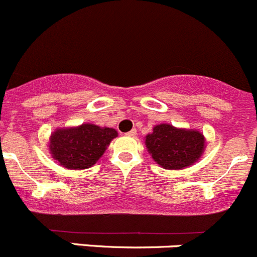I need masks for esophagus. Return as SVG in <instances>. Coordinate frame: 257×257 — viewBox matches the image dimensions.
Segmentation results:
<instances>
[{"instance_id": "esophagus-1", "label": "esophagus", "mask_w": 257, "mask_h": 257, "mask_svg": "<svg viewBox=\"0 0 257 257\" xmlns=\"http://www.w3.org/2000/svg\"><path fill=\"white\" fill-rule=\"evenodd\" d=\"M136 134H137V131H136V128H134V130H131V131L130 132H127V136H130V137H135L136 136Z\"/></svg>"}]
</instances>
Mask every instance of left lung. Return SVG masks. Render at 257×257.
I'll return each mask as SVG.
<instances>
[{"label": "left lung", "mask_w": 257, "mask_h": 257, "mask_svg": "<svg viewBox=\"0 0 257 257\" xmlns=\"http://www.w3.org/2000/svg\"><path fill=\"white\" fill-rule=\"evenodd\" d=\"M151 157L165 169H183L194 165L205 151V137L194 128L160 123L145 137Z\"/></svg>", "instance_id": "8db88e82"}]
</instances>
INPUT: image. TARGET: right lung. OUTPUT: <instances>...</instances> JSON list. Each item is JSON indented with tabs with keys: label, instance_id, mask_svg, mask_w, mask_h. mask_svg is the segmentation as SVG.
Listing matches in <instances>:
<instances>
[{
	"label": "right lung",
	"instance_id": "1",
	"mask_svg": "<svg viewBox=\"0 0 257 257\" xmlns=\"http://www.w3.org/2000/svg\"><path fill=\"white\" fill-rule=\"evenodd\" d=\"M115 137H117L115 128L94 123L59 127L49 137V153L62 167L71 171L86 169L102 157Z\"/></svg>",
	"mask_w": 257,
	"mask_h": 257
}]
</instances>
